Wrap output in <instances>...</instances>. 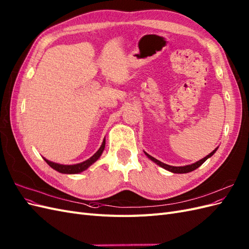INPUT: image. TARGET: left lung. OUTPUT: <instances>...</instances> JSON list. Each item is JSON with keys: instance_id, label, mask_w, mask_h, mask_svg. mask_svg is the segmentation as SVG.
Here are the masks:
<instances>
[{"instance_id": "obj_1", "label": "left lung", "mask_w": 249, "mask_h": 249, "mask_svg": "<svg viewBox=\"0 0 249 249\" xmlns=\"http://www.w3.org/2000/svg\"><path fill=\"white\" fill-rule=\"evenodd\" d=\"M217 150V148H215L212 153L211 154H209L207 157H205L203 158V159H201V160H199V161H197L196 163H193V164H191V165H186V166H179V167H176V166H170V165H167V164H164V163H162V162H160L159 160H157V159H155L154 157H152V156H149L148 154H146L145 153V155L149 158L150 160L152 161H154L155 163H157L158 165H160L161 167H163L164 169H166V170H169V171H171V172H175V173H187V172H190V171H193V170H195L196 168H198L200 165L205 162L208 158H210V157H212L214 154H215V152Z\"/></svg>"}]
</instances>
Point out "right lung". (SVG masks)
I'll use <instances>...</instances> for the list:
<instances>
[{
  "instance_id": "right-lung-1",
  "label": "right lung",
  "mask_w": 249,
  "mask_h": 249,
  "mask_svg": "<svg viewBox=\"0 0 249 249\" xmlns=\"http://www.w3.org/2000/svg\"><path fill=\"white\" fill-rule=\"evenodd\" d=\"M105 144H106V141H105V139H104L100 149L97 150V152L91 158H89L88 160L82 162V163H79V164L62 165V164H57V163H54V162H51V161H49L47 159H44V160H46V162L50 165L52 168H54L55 170L61 172V173H79V172H81L83 170L87 169L90 166V165H91L92 163H94L97 159H99V158L102 155V153H103L104 148H105Z\"/></svg>"
}]
</instances>
